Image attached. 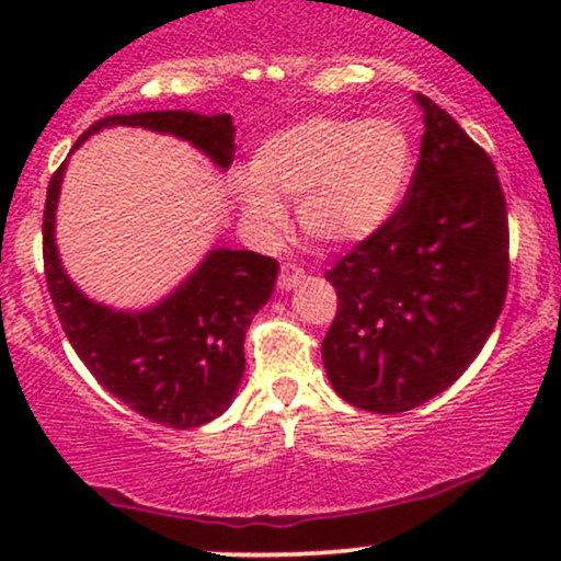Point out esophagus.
I'll return each mask as SVG.
<instances>
[{"instance_id":"1","label":"esophagus","mask_w":561,"mask_h":561,"mask_svg":"<svg viewBox=\"0 0 561 561\" xmlns=\"http://www.w3.org/2000/svg\"><path fill=\"white\" fill-rule=\"evenodd\" d=\"M302 282H306V272H300V268L293 266V263H285V266H282V274H279L282 293H289V289L302 285Z\"/></svg>"}]
</instances>
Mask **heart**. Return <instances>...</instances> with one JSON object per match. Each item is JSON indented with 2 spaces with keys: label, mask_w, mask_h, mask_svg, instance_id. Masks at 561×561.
<instances>
[{
  "label": "heart",
  "mask_w": 561,
  "mask_h": 561,
  "mask_svg": "<svg viewBox=\"0 0 561 561\" xmlns=\"http://www.w3.org/2000/svg\"><path fill=\"white\" fill-rule=\"evenodd\" d=\"M414 176V145L392 121L306 118L268 134L250 173H237L242 214L261 231H279L282 203H298L308 240L353 248L377 237L401 210Z\"/></svg>",
  "instance_id": "1"
}]
</instances>
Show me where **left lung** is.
I'll list each match as a JSON object with an SVG mask.
<instances>
[{"instance_id":"left-lung-1","label":"left lung","mask_w":561,"mask_h":561,"mask_svg":"<svg viewBox=\"0 0 561 561\" xmlns=\"http://www.w3.org/2000/svg\"><path fill=\"white\" fill-rule=\"evenodd\" d=\"M409 195L334 263L337 317L321 362L343 401L401 414L440 396L491 337L506 298L508 221L493 160L430 96Z\"/></svg>"}]
</instances>
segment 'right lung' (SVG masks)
<instances>
[{"mask_svg": "<svg viewBox=\"0 0 561 561\" xmlns=\"http://www.w3.org/2000/svg\"><path fill=\"white\" fill-rule=\"evenodd\" d=\"M113 126L147 128L190 141L216 169L234 160L231 115L152 111L107 115L92 134ZM68 160L55 171L44 205V274L66 337L107 392L145 420L176 430L214 422L234 401L244 375V332L266 306L279 263L253 250L214 248L182 285L147 308H113L83 295L62 268L55 218Z\"/></svg>", "mask_w": 561, "mask_h": 561, "instance_id": "add662e5", "label": "right lung"}]
</instances>
